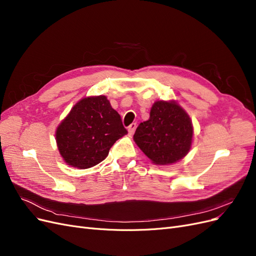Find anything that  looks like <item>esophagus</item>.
I'll return each instance as SVG.
<instances>
[{
    "instance_id": "1",
    "label": "esophagus",
    "mask_w": 256,
    "mask_h": 256,
    "mask_svg": "<svg viewBox=\"0 0 256 256\" xmlns=\"http://www.w3.org/2000/svg\"><path fill=\"white\" fill-rule=\"evenodd\" d=\"M136 122H132L131 125H129V127H128L129 134H134V131H136Z\"/></svg>"
}]
</instances>
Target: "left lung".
Instances as JSON below:
<instances>
[{"instance_id":"left-lung-1","label":"left lung","mask_w":256,"mask_h":256,"mask_svg":"<svg viewBox=\"0 0 256 256\" xmlns=\"http://www.w3.org/2000/svg\"><path fill=\"white\" fill-rule=\"evenodd\" d=\"M190 116L175 100L154 102L150 118L138 126L134 140L154 164H176L187 156L192 145Z\"/></svg>"}]
</instances>
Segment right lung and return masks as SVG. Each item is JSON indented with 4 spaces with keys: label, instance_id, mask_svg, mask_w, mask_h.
Instances as JSON below:
<instances>
[{
    "label": "right lung",
    "instance_id": "1",
    "mask_svg": "<svg viewBox=\"0 0 256 256\" xmlns=\"http://www.w3.org/2000/svg\"><path fill=\"white\" fill-rule=\"evenodd\" d=\"M127 134L120 115L106 96H90L79 100L56 131L60 157L68 166L88 168L109 154L113 144Z\"/></svg>",
    "mask_w": 256,
    "mask_h": 256
}]
</instances>
